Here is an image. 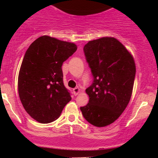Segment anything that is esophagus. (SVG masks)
<instances>
[{
  "label": "esophagus",
  "instance_id": "obj_1",
  "mask_svg": "<svg viewBox=\"0 0 158 158\" xmlns=\"http://www.w3.org/2000/svg\"><path fill=\"white\" fill-rule=\"evenodd\" d=\"M73 93H74L75 96H77V95L78 93H79V92H80V89H79V88H78V87L74 88V89H73Z\"/></svg>",
  "mask_w": 158,
  "mask_h": 158
}]
</instances>
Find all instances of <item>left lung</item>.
<instances>
[{
	"label": "left lung",
	"instance_id": "left-lung-1",
	"mask_svg": "<svg viewBox=\"0 0 158 158\" xmlns=\"http://www.w3.org/2000/svg\"><path fill=\"white\" fill-rule=\"evenodd\" d=\"M84 53L93 81L85 90L89 103L81 107V111L93 126H107L120 116L129 104L136 73L135 60L112 37L89 41L84 47Z\"/></svg>",
	"mask_w": 158,
	"mask_h": 158
}]
</instances>
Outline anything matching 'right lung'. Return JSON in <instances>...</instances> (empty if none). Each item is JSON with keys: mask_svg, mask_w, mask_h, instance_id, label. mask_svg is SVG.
Wrapping results in <instances>:
<instances>
[{"mask_svg": "<svg viewBox=\"0 0 158 158\" xmlns=\"http://www.w3.org/2000/svg\"><path fill=\"white\" fill-rule=\"evenodd\" d=\"M77 49L74 43L43 35L25 53L18 92L24 109L39 123L56 120L71 100L70 93L64 85L62 65Z\"/></svg>", "mask_w": 158, "mask_h": 158, "instance_id": "right-lung-1", "label": "right lung"}]
</instances>
